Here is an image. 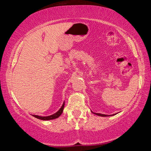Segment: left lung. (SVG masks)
Returning a JSON list of instances; mask_svg holds the SVG:
<instances>
[{"instance_id":"left-lung-1","label":"left lung","mask_w":151,"mask_h":151,"mask_svg":"<svg viewBox=\"0 0 151 151\" xmlns=\"http://www.w3.org/2000/svg\"><path fill=\"white\" fill-rule=\"evenodd\" d=\"M95 114H96V115L98 116H108L109 115H107V114H100V113H94ZM112 115H114V114H112Z\"/></svg>"}]
</instances>
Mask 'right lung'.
Masks as SVG:
<instances>
[{
    "instance_id": "obj_1",
    "label": "right lung",
    "mask_w": 151,
    "mask_h": 151,
    "mask_svg": "<svg viewBox=\"0 0 151 151\" xmlns=\"http://www.w3.org/2000/svg\"><path fill=\"white\" fill-rule=\"evenodd\" d=\"M64 106H65V103H63V106H61V108L58 110V111L56 112V113L52 114V115L48 116H38V115H32L33 116H35V118L39 119L40 120H43V121H48V120H52V119H55L59 117L60 116V114L63 113V109H64Z\"/></svg>"
}]
</instances>
